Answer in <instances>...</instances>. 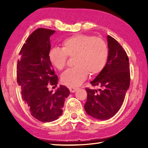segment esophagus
Here are the masks:
<instances>
[{
    "label": "esophagus",
    "instance_id": "esophagus-1",
    "mask_svg": "<svg viewBox=\"0 0 148 148\" xmlns=\"http://www.w3.org/2000/svg\"><path fill=\"white\" fill-rule=\"evenodd\" d=\"M69 89H70V91L71 92H74L75 91H77V89L76 88V87H70Z\"/></svg>",
    "mask_w": 148,
    "mask_h": 148
}]
</instances>
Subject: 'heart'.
Segmentation results:
<instances>
[{"label":"heart","mask_w":148,"mask_h":148,"mask_svg":"<svg viewBox=\"0 0 148 148\" xmlns=\"http://www.w3.org/2000/svg\"><path fill=\"white\" fill-rule=\"evenodd\" d=\"M51 63L59 71L65 69L69 57L74 58L73 68L61 76V81L69 87H77L90 76L103 71L108 58V48L103 39L89 34H78L62 42V48H52L48 54Z\"/></svg>","instance_id":"b5f03b06"}]
</instances>
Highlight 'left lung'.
<instances>
[{"label": "left lung", "instance_id": "8db88e82", "mask_svg": "<svg viewBox=\"0 0 148 148\" xmlns=\"http://www.w3.org/2000/svg\"><path fill=\"white\" fill-rule=\"evenodd\" d=\"M108 58L101 73L91 82L92 86L100 89L86 88L87 101L86 112L95 119L111 118L121 108L128 90L130 76L129 57L118 42L107 36Z\"/></svg>", "mask_w": 148, "mask_h": 148}]
</instances>
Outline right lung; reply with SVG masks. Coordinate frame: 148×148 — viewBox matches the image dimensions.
I'll use <instances>...</instances> for the list:
<instances>
[{
	"label": "right lung",
	"instance_id": "1",
	"mask_svg": "<svg viewBox=\"0 0 148 148\" xmlns=\"http://www.w3.org/2000/svg\"><path fill=\"white\" fill-rule=\"evenodd\" d=\"M55 31L38 28L30 35L19 52L17 61V82L21 95L32 116L46 123L57 119L62 114L65 99L70 95L66 86L57 91L48 90L57 86L58 77L48 57L51 49L49 37Z\"/></svg>",
	"mask_w": 148,
	"mask_h": 148
}]
</instances>
